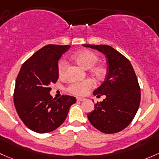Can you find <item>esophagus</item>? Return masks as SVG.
<instances>
[{"label": "esophagus", "mask_w": 159, "mask_h": 159, "mask_svg": "<svg viewBox=\"0 0 159 159\" xmlns=\"http://www.w3.org/2000/svg\"><path fill=\"white\" fill-rule=\"evenodd\" d=\"M85 98H80V97H78L77 98V101H85Z\"/></svg>", "instance_id": "esophagus-1"}]
</instances>
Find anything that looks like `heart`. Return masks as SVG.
Instances as JSON below:
<instances>
[{
	"mask_svg": "<svg viewBox=\"0 0 159 159\" xmlns=\"http://www.w3.org/2000/svg\"><path fill=\"white\" fill-rule=\"evenodd\" d=\"M73 58L78 65L84 68H91L98 63L99 58L98 55L91 50H82L73 56ZM68 67V62L65 58H61L58 64V72L59 76H63ZM93 74L100 77L103 73V70L100 67L92 69ZM94 86V82L91 78H87L84 81H72L67 88L68 92L75 95H84Z\"/></svg>",
	"mask_w": 159,
	"mask_h": 159,
	"instance_id": "b5f03b06",
	"label": "heart"
}]
</instances>
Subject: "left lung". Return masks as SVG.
Segmentation results:
<instances>
[{
    "label": "left lung",
    "instance_id": "1",
    "mask_svg": "<svg viewBox=\"0 0 159 159\" xmlns=\"http://www.w3.org/2000/svg\"><path fill=\"white\" fill-rule=\"evenodd\" d=\"M104 54L107 74L93 95H105L88 114L90 123L107 134L124 129L136 116L141 99L140 88L131 63L124 56L107 45H83Z\"/></svg>",
    "mask_w": 159,
    "mask_h": 159
}]
</instances>
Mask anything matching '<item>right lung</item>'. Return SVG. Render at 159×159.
Returning a JSON list of instances; mask_svg holds the SVG:
<instances>
[{"label": "right lung", "instance_id": "1", "mask_svg": "<svg viewBox=\"0 0 159 159\" xmlns=\"http://www.w3.org/2000/svg\"><path fill=\"white\" fill-rule=\"evenodd\" d=\"M70 46L47 45L23 64L16 80L13 102L26 127L38 133L56 129L65 121L76 98L50 95V84L58 81V61Z\"/></svg>", "mask_w": 159, "mask_h": 159}]
</instances>
